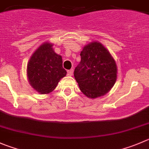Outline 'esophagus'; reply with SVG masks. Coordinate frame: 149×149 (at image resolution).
Segmentation results:
<instances>
[{
    "mask_svg": "<svg viewBox=\"0 0 149 149\" xmlns=\"http://www.w3.org/2000/svg\"><path fill=\"white\" fill-rule=\"evenodd\" d=\"M73 74V69H70V70H68V76H72Z\"/></svg>",
    "mask_w": 149,
    "mask_h": 149,
    "instance_id": "1",
    "label": "esophagus"
}]
</instances>
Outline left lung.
<instances>
[{"label": "left lung", "instance_id": "obj_1", "mask_svg": "<svg viewBox=\"0 0 149 149\" xmlns=\"http://www.w3.org/2000/svg\"><path fill=\"white\" fill-rule=\"evenodd\" d=\"M81 62L74 70L80 90L89 98L106 95L115 84L116 62L101 42H92L81 51Z\"/></svg>", "mask_w": 149, "mask_h": 149}]
</instances>
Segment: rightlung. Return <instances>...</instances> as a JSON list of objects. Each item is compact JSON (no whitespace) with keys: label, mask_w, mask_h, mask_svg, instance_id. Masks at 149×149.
Returning <instances> with one entry per match:
<instances>
[{"label":"right lung","mask_w":149,"mask_h":149,"mask_svg":"<svg viewBox=\"0 0 149 149\" xmlns=\"http://www.w3.org/2000/svg\"><path fill=\"white\" fill-rule=\"evenodd\" d=\"M54 44L43 42L31 56L27 65L29 84L40 94H48L56 88L67 71L62 68V58L54 52Z\"/></svg>","instance_id":"obj_1"}]
</instances>
